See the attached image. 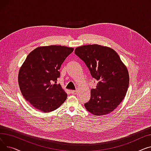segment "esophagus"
<instances>
[{"label":"esophagus","mask_w":151,"mask_h":151,"mask_svg":"<svg viewBox=\"0 0 151 151\" xmlns=\"http://www.w3.org/2000/svg\"><path fill=\"white\" fill-rule=\"evenodd\" d=\"M71 94L75 95V94L77 93V91H71Z\"/></svg>","instance_id":"34e87169"}]
</instances>
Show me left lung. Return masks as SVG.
<instances>
[{"label": "left lung", "mask_w": 151, "mask_h": 151, "mask_svg": "<svg viewBox=\"0 0 151 151\" xmlns=\"http://www.w3.org/2000/svg\"><path fill=\"white\" fill-rule=\"evenodd\" d=\"M75 54L89 68L98 81L91 89V99L84 106L91 113L105 115L111 113L124 99L129 84L127 67L113 49L99 45L78 47Z\"/></svg>", "instance_id": "1"}]
</instances>
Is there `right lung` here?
I'll return each instance as SVG.
<instances>
[{
  "label": "right lung",
  "mask_w": 151,
  "mask_h": 151,
  "mask_svg": "<svg viewBox=\"0 0 151 151\" xmlns=\"http://www.w3.org/2000/svg\"><path fill=\"white\" fill-rule=\"evenodd\" d=\"M73 50L63 46H42L27 56L19 71L18 83L23 97L36 109L51 112L65 101L67 94L57 80L61 65Z\"/></svg>",
  "instance_id": "right-lung-1"
}]
</instances>
